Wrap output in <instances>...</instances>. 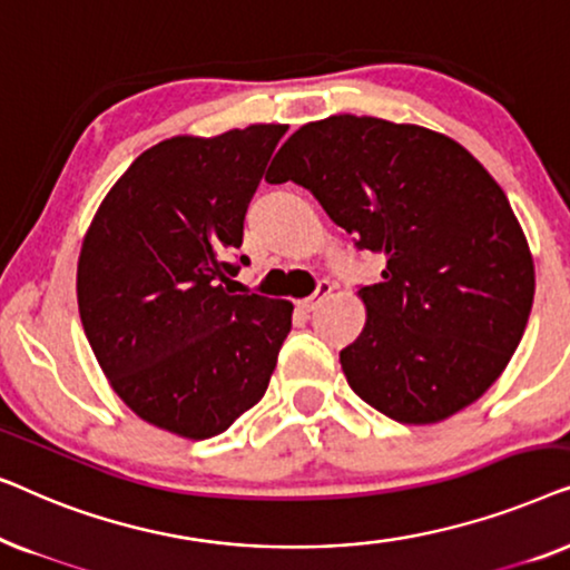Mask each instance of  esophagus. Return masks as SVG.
<instances>
[{"label": "esophagus", "instance_id": "34e87169", "mask_svg": "<svg viewBox=\"0 0 570 570\" xmlns=\"http://www.w3.org/2000/svg\"><path fill=\"white\" fill-rule=\"evenodd\" d=\"M330 293H332V285L326 283V279H322V283H318V287H316V293L311 295V298L301 301L298 308L303 311V314H311V311H316L318 306H322V301H324Z\"/></svg>", "mask_w": 570, "mask_h": 570}]
</instances>
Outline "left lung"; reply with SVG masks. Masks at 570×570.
Returning a JSON list of instances; mask_svg holds the SVG:
<instances>
[{
  "instance_id": "left-lung-1",
  "label": "left lung",
  "mask_w": 570,
  "mask_h": 570,
  "mask_svg": "<svg viewBox=\"0 0 570 570\" xmlns=\"http://www.w3.org/2000/svg\"><path fill=\"white\" fill-rule=\"evenodd\" d=\"M267 181L301 184L357 248L386 259L381 283L357 291L368 318L340 353L363 402L431 425L493 386L527 330L534 262L474 155L417 124L342 114L303 124Z\"/></svg>"
}]
</instances>
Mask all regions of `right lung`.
I'll return each instance as SVG.
<instances>
[{
	"mask_svg": "<svg viewBox=\"0 0 570 570\" xmlns=\"http://www.w3.org/2000/svg\"><path fill=\"white\" fill-rule=\"evenodd\" d=\"M285 131L252 124L163 139L124 170L85 233V337L121 402L160 431L213 439L267 392L293 303L228 285L248 202Z\"/></svg>",
	"mask_w": 570,
	"mask_h": 570,
	"instance_id": "right-lung-1",
	"label": "right lung"
}]
</instances>
